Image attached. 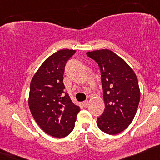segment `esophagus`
<instances>
[{
    "label": "esophagus",
    "mask_w": 160,
    "mask_h": 160,
    "mask_svg": "<svg viewBox=\"0 0 160 160\" xmlns=\"http://www.w3.org/2000/svg\"><path fill=\"white\" fill-rule=\"evenodd\" d=\"M88 103H89L88 100H86V101H84V102H82V105H83L84 107H87V105H88Z\"/></svg>",
    "instance_id": "34e87169"
}]
</instances>
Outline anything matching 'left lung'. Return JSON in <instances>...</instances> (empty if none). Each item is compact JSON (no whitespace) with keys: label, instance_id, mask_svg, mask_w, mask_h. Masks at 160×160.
I'll list each match as a JSON object with an SVG mask.
<instances>
[{"label":"left lung","instance_id":"obj_1","mask_svg":"<svg viewBox=\"0 0 160 160\" xmlns=\"http://www.w3.org/2000/svg\"><path fill=\"white\" fill-rule=\"evenodd\" d=\"M101 72L105 110L97 118V125L108 134H117L132 122L139 105L138 80L125 61L108 49L87 52Z\"/></svg>","mask_w":160,"mask_h":160}]
</instances>
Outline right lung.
I'll list each match as a JSON object with an SVG mask.
<instances>
[{
    "instance_id": "1",
    "label": "right lung",
    "mask_w": 160,
    "mask_h": 160,
    "mask_svg": "<svg viewBox=\"0 0 160 160\" xmlns=\"http://www.w3.org/2000/svg\"><path fill=\"white\" fill-rule=\"evenodd\" d=\"M75 52L61 49L49 56L31 80L29 109L38 125L54 138H64L73 131L80 110L64 92L63 83L64 67Z\"/></svg>"
}]
</instances>
